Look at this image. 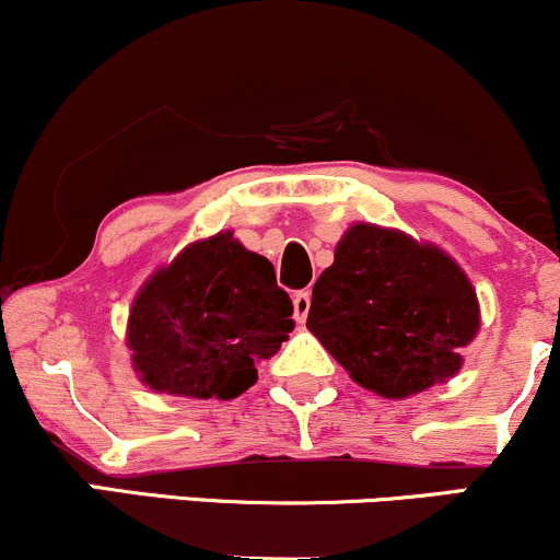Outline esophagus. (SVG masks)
I'll use <instances>...</instances> for the list:
<instances>
[{
	"mask_svg": "<svg viewBox=\"0 0 560 560\" xmlns=\"http://www.w3.org/2000/svg\"><path fill=\"white\" fill-rule=\"evenodd\" d=\"M292 307H294V320H305L307 318V311H311V292L307 289H302V292H294L292 298Z\"/></svg>",
	"mask_w": 560,
	"mask_h": 560,
	"instance_id": "1",
	"label": "esophagus"
}]
</instances>
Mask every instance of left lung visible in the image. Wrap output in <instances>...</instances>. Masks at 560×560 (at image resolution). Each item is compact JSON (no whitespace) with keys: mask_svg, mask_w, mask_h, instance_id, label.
I'll list each match as a JSON object with an SVG mask.
<instances>
[{"mask_svg":"<svg viewBox=\"0 0 560 560\" xmlns=\"http://www.w3.org/2000/svg\"><path fill=\"white\" fill-rule=\"evenodd\" d=\"M307 329L361 387L395 400L458 374L479 302L442 249L358 223L313 284Z\"/></svg>","mask_w":560,"mask_h":560,"instance_id":"1","label":"left lung"}]
</instances>
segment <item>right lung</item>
Returning a JSON list of instances; mask_svg holds the SVG:
<instances>
[{"instance_id": "1", "label": "right lung", "mask_w": 560, "mask_h": 560, "mask_svg": "<svg viewBox=\"0 0 560 560\" xmlns=\"http://www.w3.org/2000/svg\"><path fill=\"white\" fill-rule=\"evenodd\" d=\"M292 329V300L276 284L273 262L226 231L147 281L128 318V350L150 389L231 400L253 387L255 363L279 352Z\"/></svg>"}]
</instances>
